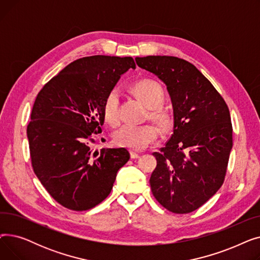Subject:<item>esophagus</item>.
<instances>
[{"instance_id": "esophagus-1", "label": "esophagus", "mask_w": 260, "mask_h": 260, "mask_svg": "<svg viewBox=\"0 0 260 260\" xmlns=\"http://www.w3.org/2000/svg\"><path fill=\"white\" fill-rule=\"evenodd\" d=\"M140 157V154H138V153H136V152H131V158L132 159H137V158H139Z\"/></svg>"}]
</instances>
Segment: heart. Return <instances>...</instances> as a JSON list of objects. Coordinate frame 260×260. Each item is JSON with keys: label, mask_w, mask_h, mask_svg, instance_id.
I'll return each instance as SVG.
<instances>
[{"label": "heart", "mask_w": 260, "mask_h": 260, "mask_svg": "<svg viewBox=\"0 0 260 260\" xmlns=\"http://www.w3.org/2000/svg\"><path fill=\"white\" fill-rule=\"evenodd\" d=\"M131 92L149 108L147 118L152 120L162 134H169L174 129L175 117L172 111L162 104L166 93L158 82L151 79H143L135 82L129 87ZM102 116L111 126H118L120 123V100L117 89L107 93L102 105ZM153 124L123 125L114 135L115 143L119 146L132 149H144L153 143L159 131Z\"/></svg>", "instance_id": "1"}]
</instances>
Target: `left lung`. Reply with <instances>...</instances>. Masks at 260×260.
I'll return each mask as SVG.
<instances>
[{
	"instance_id": "obj_1",
	"label": "left lung",
	"mask_w": 260,
	"mask_h": 260,
	"mask_svg": "<svg viewBox=\"0 0 260 260\" xmlns=\"http://www.w3.org/2000/svg\"><path fill=\"white\" fill-rule=\"evenodd\" d=\"M137 65L165 82L175 126L160 152L149 183L163 208L175 214L199 209L222 185L233 146L229 107L211 82L183 59L136 58Z\"/></svg>"
}]
</instances>
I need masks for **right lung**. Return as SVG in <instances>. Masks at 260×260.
<instances>
[{
  "instance_id": "1",
  "label": "right lung",
  "mask_w": 260,
  "mask_h": 260,
  "mask_svg": "<svg viewBox=\"0 0 260 260\" xmlns=\"http://www.w3.org/2000/svg\"><path fill=\"white\" fill-rule=\"evenodd\" d=\"M129 68H136L132 57L81 58L37 95L27 125L31 166L49 195L66 209L80 212L98 206L129 159L124 147L100 153L90 148L102 131L103 101Z\"/></svg>"
}]
</instances>
